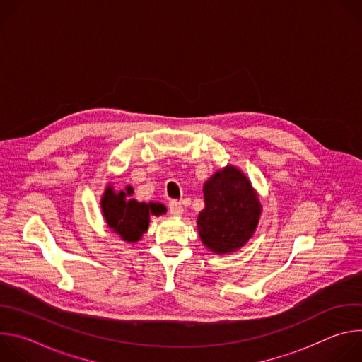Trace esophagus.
Returning <instances> with one entry per match:
<instances>
[{
    "instance_id": "obj_1",
    "label": "esophagus",
    "mask_w": 362,
    "mask_h": 362,
    "mask_svg": "<svg viewBox=\"0 0 362 362\" xmlns=\"http://www.w3.org/2000/svg\"><path fill=\"white\" fill-rule=\"evenodd\" d=\"M169 211H170L172 215H182L183 214V204H182V202L170 200L169 202Z\"/></svg>"
}]
</instances>
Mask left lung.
I'll return each mask as SVG.
<instances>
[{"label":"left lung","instance_id":"obj_1","mask_svg":"<svg viewBox=\"0 0 362 362\" xmlns=\"http://www.w3.org/2000/svg\"><path fill=\"white\" fill-rule=\"evenodd\" d=\"M204 209L199 214V236L216 253L242 247L253 235L261 215L249 180L232 166L216 172L203 187Z\"/></svg>","mask_w":362,"mask_h":362}]
</instances>
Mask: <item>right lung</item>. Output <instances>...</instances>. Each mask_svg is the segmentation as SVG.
I'll return each mask as SVG.
<instances>
[{
    "instance_id": "obj_1",
    "label": "right lung",
    "mask_w": 362,
    "mask_h": 362,
    "mask_svg": "<svg viewBox=\"0 0 362 362\" xmlns=\"http://www.w3.org/2000/svg\"><path fill=\"white\" fill-rule=\"evenodd\" d=\"M127 192L115 193L110 187L101 199V209L107 225L122 236L123 240L136 242L147 230L150 215H162L166 208L160 203H144L127 199L133 189L127 186Z\"/></svg>"
}]
</instances>
